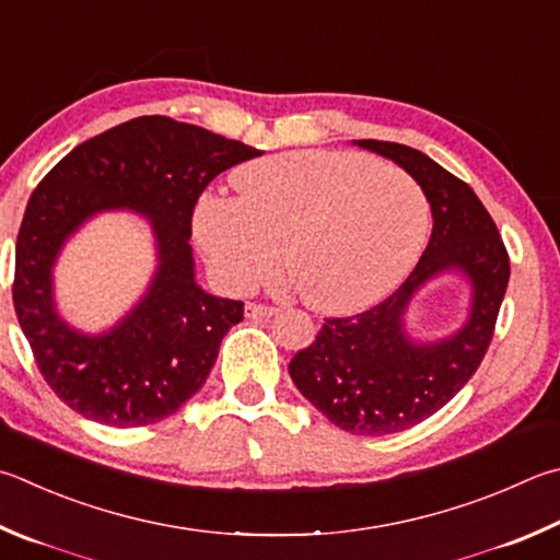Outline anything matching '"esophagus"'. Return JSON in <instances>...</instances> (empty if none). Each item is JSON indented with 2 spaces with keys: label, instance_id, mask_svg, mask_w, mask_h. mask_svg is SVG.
I'll list each match as a JSON object with an SVG mask.
<instances>
[{
  "label": "esophagus",
  "instance_id": "esophagus-1",
  "mask_svg": "<svg viewBox=\"0 0 560 560\" xmlns=\"http://www.w3.org/2000/svg\"><path fill=\"white\" fill-rule=\"evenodd\" d=\"M273 313H277V308L264 306V303H247V306H245V315H247V318H252V320H257V318H271Z\"/></svg>",
  "mask_w": 560,
  "mask_h": 560
}]
</instances>
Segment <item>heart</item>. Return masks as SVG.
I'll list each match as a JSON object with an SVG mask.
<instances>
[{
    "instance_id": "heart-1",
    "label": "heart",
    "mask_w": 560,
    "mask_h": 560,
    "mask_svg": "<svg viewBox=\"0 0 560 560\" xmlns=\"http://www.w3.org/2000/svg\"><path fill=\"white\" fill-rule=\"evenodd\" d=\"M237 198L202 196L192 230L230 291L269 281L283 261L313 311L374 306L419 259L429 202L401 168L354 151H289L240 166Z\"/></svg>"
}]
</instances>
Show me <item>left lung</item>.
I'll return each mask as SVG.
<instances>
[{"instance_id": "1", "label": "left lung", "mask_w": 560, "mask_h": 560, "mask_svg": "<svg viewBox=\"0 0 560 560\" xmlns=\"http://www.w3.org/2000/svg\"><path fill=\"white\" fill-rule=\"evenodd\" d=\"M358 147L392 159L431 202L429 247L389 299L350 318H325L315 340L293 354L289 374L299 392L338 429L386 435L441 411L480 368L510 283V254L494 220L465 180L419 149L360 139ZM460 270L471 281V315L435 343L405 335V311L425 280Z\"/></svg>"}]
</instances>
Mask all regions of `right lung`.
<instances>
[{"instance_id": "1", "label": "right lung", "mask_w": 560, "mask_h": 560, "mask_svg": "<svg viewBox=\"0 0 560 560\" xmlns=\"http://www.w3.org/2000/svg\"><path fill=\"white\" fill-rule=\"evenodd\" d=\"M254 156L261 151L242 141L149 115L78 144L38 183L19 228L12 299L38 372L75 413L137 429L176 413L206 384L245 303L196 283L190 220L208 183ZM119 207L150 218L160 267L115 329L78 334L55 313L52 264L88 217Z\"/></svg>"}]
</instances>
